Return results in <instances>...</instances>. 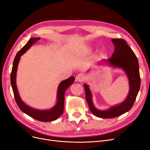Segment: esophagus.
<instances>
[{
  "label": "esophagus",
  "instance_id": "esophagus-1",
  "mask_svg": "<svg viewBox=\"0 0 150 150\" xmlns=\"http://www.w3.org/2000/svg\"><path fill=\"white\" fill-rule=\"evenodd\" d=\"M84 80V76L82 74H80L76 75V80L77 81H79V82H83Z\"/></svg>",
  "mask_w": 150,
  "mask_h": 150
}]
</instances>
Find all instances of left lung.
<instances>
[{
	"mask_svg": "<svg viewBox=\"0 0 150 150\" xmlns=\"http://www.w3.org/2000/svg\"><path fill=\"white\" fill-rule=\"evenodd\" d=\"M115 45L114 53L108 59L110 64L122 68L127 74L129 83V92L122 103L114 106L106 111H100L94 107L92 101V94L87 84H84L86 100L91 112L97 117L111 119L120 116L132 108L136 99L140 87V77L138 59L136 54L123 39H112Z\"/></svg>",
	"mask_w": 150,
	"mask_h": 150,
	"instance_id": "obj_1",
	"label": "left lung"
}]
</instances>
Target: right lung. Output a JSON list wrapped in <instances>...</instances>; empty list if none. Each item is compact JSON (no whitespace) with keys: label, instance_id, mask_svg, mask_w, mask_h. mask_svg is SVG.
<instances>
[{"label":"right lung","instance_id":"right-lung-1","mask_svg":"<svg viewBox=\"0 0 150 150\" xmlns=\"http://www.w3.org/2000/svg\"><path fill=\"white\" fill-rule=\"evenodd\" d=\"M39 39H40V38H31L29 41L27 43V44L23 46L17 53L13 61L10 81L15 100L16 101V103L21 111L29 115L30 117H32L34 119H36L38 121L47 122L57 120L59 116L62 114L63 110H64V93L69 86L74 83L75 78L74 76H70V78H67V80L62 81L59 84L57 94V103L54 108L50 110H47V111H39V110H36L31 108L27 106L23 103L19 97L16 87V76L18 63L21 56H22L32 45L33 44H34L36 41L39 40Z\"/></svg>","mask_w":150,"mask_h":150}]
</instances>
